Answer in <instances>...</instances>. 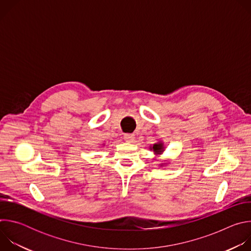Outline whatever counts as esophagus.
Listing matches in <instances>:
<instances>
[{
  "mask_svg": "<svg viewBox=\"0 0 251 251\" xmlns=\"http://www.w3.org/2000/svg\"><path fill=\"white\" fill-rule=\"evenodd\" d=\"M124 139H125L127 142L132 143V142L134 141L135 137H134V135H133V134H124Z\"/></svg>",
  "mask_w": 251,
  "mask_h": 251,
  "instance_id": "obj_1",
  "label": "esophagus"
}]
</instances>
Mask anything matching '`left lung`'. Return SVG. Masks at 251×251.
<instances>
[{"instance_id": "8db88e82", "label": "left lung", "mask_w": 251, "mask_h": 251, "mask_svg": "<svg viewBox=\"0 0 251 251\" xmlns=\"http://www.w3.org/2000/svg\"><path fill=\"white\" fill-rule=\"evenodd\" d=\"M150 148H151V150H153V152H154L156 155H160V154H162V153L164 152V150H165L164 143H162L161 141H160V142H158V143H156V144H154V145H153V147L151 146ZM161 166H163V164H162Z\"/></svg>"}]
</instances>
